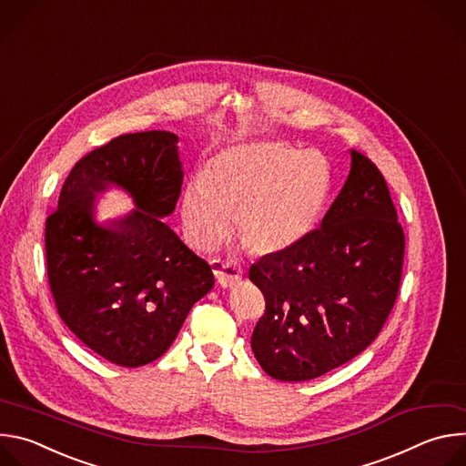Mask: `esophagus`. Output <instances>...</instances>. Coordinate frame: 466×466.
Wrapping results in <instances>:
<instances>
[{
    "instance_id": "34e87169",
    "label": "esophagus",
    "mask_w": 466,
    "mask_h": 466,
    "mask_svg": "<svg viewBox=\"0 0 466 466\" xmlns=\"http://www.w3.org/2000/svg\"><path fill=\"white\" fill-rule=\"evenodd\" d=\"M212 268H214V275H216L221 288H232L243 277V268L236 259L214 261Z\"/></svg>"
}]
</instances>
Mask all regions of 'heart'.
Returning a JSON list of instances; mask_svg holds the SVG:
<instances>
[{
    "label": "heart",
    "instance_id": "b5f03b06",
    "mask_svg": "<svg viewBox=\"0 0 466 466\" xmlns=\"http://www.w3.org/2000/svg\"><path fill=\"white\" fill-rule=\"evenodd\" d=\"M328 191V169L313 151L248 144L214 157L182 191L180 214L189 241L210 247L236 216L241 241L258 254L297 245L315 225Z\"/></svg>",
    "mask_w": 466,
    "mask_h": 466
}]
</instances>
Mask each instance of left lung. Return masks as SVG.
I'll return each instance as SVG.
<instances>
[{"instance_id": "left-lung-1", "label": "left lung", "mask_w": 466, "mask_h": 466, "mask_svg": "<svg viewBox=\"0 0 466 466\" xmlns=\"http://www.w3.org/2000/svg\"><path fill=\"white\" fill-rule=\"evenodd\" d=\"M404 248L381 171L352 151L350 175L320 227L250 265L265 299L250 339L261 369L306 381L363 352L396 302Z\"/></svg>"}]
</instances>
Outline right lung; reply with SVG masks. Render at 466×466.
<instances>
[{
	"instance_id": "add662e5",
	"label": "right lung",
	"mask_w": 466,
	"mask_h": 466,
	"mask_svg": "<svg viewBox=\"0 0 466 466\" xmlns=\"http://www.w3.org/2000/svg\"><path fill=\"white\" fill-rule=\"evenodd\" d=\"M178 138L167 130L121 135L83 157L46 219L47 280L64 324L96 354L121 367L160 358L191 306L214 288L207 259L160 219L182 186ZM108 183L139 208L99 228L95 193Z\"/></svg>"
}]
</instances>
